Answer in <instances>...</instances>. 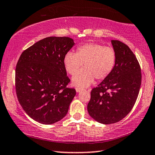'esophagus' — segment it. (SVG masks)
I'll use <instances>...</instances> for the list:
<instances>
[{"label": "esophagus", "instance_id": "obj_1", "mask_svg": "<svg viewBox=\"0 0 155 155\" xmlns=\"http://www.w3.org/2000/svg\"><path fill=\"white\" fill-rule=\"evenodd\" d=\"M83 89L82 87H76V91H77V92H79L80 91H83Z\"/></svg>", "mask_w": 155, "mask_h": 155}]
</instances>
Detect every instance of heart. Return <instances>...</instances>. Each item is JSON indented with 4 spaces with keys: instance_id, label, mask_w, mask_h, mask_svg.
Wrapping results in <instances>:
<instances>
[{
    "instance_id": "b5f03b06",
    "label": "heart",
    "mask_w": 155,
    "mask_h": 155,
    "mask_svg": "<svg viewBox=\"0 0 155 155\" xmlns=\"http://www.w3.org/2000/svg\"><path fill=\"white\" fill-rule=\"evenodd\" d=\"M116 54L114 48L99 43H87L77 48V53L68 52L64 56L63 64L68 74L73 75L84 64L85 68L78 72L72 82L78 86L86 87L94 79L107 78L114 71Z\"/></svg>"
}]
</instances>
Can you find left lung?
Returning a JSON list of instances; mask_svg holds the SVG:
<instances>
[{
    "instance_id": "left-lung-1",
    "label": "left lung",
    "mask_w": 155,
    "mask_h": 155,
    "mask_svg": "<svg viewBox=\"0 0 155 155\" xmlns=\"http://www.w3.org/2000/svg\"><path fill=\"white\" fill-rule=\"evenodd\" d=\"M116 54L112 73L91 91L87 104L89 115L100 123H115L132 109L141 84L140 67L127 45L111 40Z\"/></svg>"
}]
</instances>
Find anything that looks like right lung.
<instances>
[{
	"label": "right lung",
	"instance_id": "right-lung-1",
	"mask_svg": "<svg viewBox=\"0 0 155 155\" xmlns=\"http://www.w3.org/2000/svg\"><path fill=\"white\" fill-rule=\"evenodd\" d=\"M74 45L68 37H48L22 52L15 70L18 102L34 120L45 124L61 120L76 95L63 64Z\"/></svg>",
	"mask_w": 155,
	"mask_h": 155
}]
</instances>
